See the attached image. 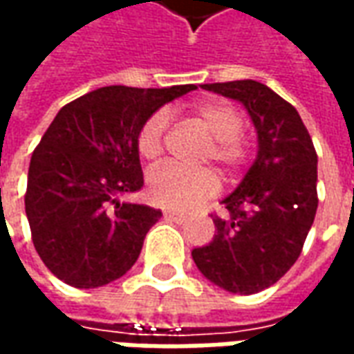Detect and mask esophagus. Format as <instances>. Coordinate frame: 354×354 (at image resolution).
Listing matches in <instances>:
<instances>
[{"label":"esophagus","mask_w":354,"mask_h":354,"mask_svg":"<svg viewBox=\"0 0 354 354\" xmlns=\"http://www.w3.org/2000/svg\"><path fill=\"white\" fill-rule=\"evenodd\" d=\"M162 216H165V220H169V222H176V223H184L185 222V216L180 214V212L165 210V212H162Z\"/></svg>","instance_id":"34e87169"}]
</instances>
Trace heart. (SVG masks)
Returning <instances> with one entry per match:
<instances>
[{"label": "heart", "mask_w": 354, "mask_h": 354, "mask_svg": "<svg viewBox=\"0 0 354 354\" xmlns=\"http://www.w3.org/2000/svg\"><path fill=\"white\" fill-rule=\"evenodd\" d=\"M193 119L201 129L212 136V146L207 149L205 161H216L223 176L231 180L250 161L252 147L243 134L245 119L235 106L222 100H207L193 108ZM169 117L165 111H153L140 124L136 134V151L144 161H157L162 155ZM220 182L212 170H184L174 165H165L147 178V197L155 207L189 212L212 199Z\"/></svg>", "instance_id": "heart-1"}]
</instances>
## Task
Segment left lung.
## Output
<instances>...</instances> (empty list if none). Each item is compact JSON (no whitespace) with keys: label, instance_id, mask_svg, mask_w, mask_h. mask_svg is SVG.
Segmentation results:
<instances>
[{"label":"left lung","instance_id":"obj_1","mask_svg":"<svg viewBox=\"0 0 354 354\" xmlns=\"http://www.w3.org/2000/svg\"><path fill=\"white\" fill-rule=\"evenodd\" d=\"M203 88L239 100L258 131V157L222 214L214 239L192 252L208 281L233 294L269 288L296 263L319 207L317 151L296 108L258 81Z\"/></svg>","mask_w":354,"mask_h":354}]
</instances>
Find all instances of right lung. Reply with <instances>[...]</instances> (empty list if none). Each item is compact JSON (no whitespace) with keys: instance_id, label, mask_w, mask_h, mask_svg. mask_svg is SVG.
Masks as SVG:
<instances>
[{"instance_id":"1","label":"right lung","mask_w":354,"mask_h":354,"mask_svg":"<svg viewBox=\"0 0 354 354\" xmlns=\"http://www.w3.org/2000/svg\"><path fill=\"white\" fill-rule=\"evenodd\" d=\"M195 88L111 85L66 104L53 119L32 153L24 205L35 250L60 281L98 288L138 260L161 212L119 203L144 185L136 134L162 104Z\"/></svg>"}]
</instances>
